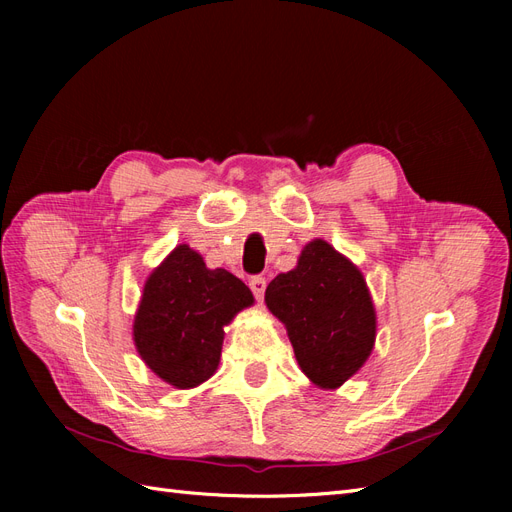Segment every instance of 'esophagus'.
Masks as SVG:
<instances>
[{"label": "esophagus", "instance_id": "esophagus-1", "mask_svg": "<svg viewBox=\"0 0 512 512\" xmlns=\"http://www.w3.org/2000/svg\"><path fill=\"white\" fill-rule=\"evenodd\" d=\"M250 288H252V292H254V297L260 301L262 297H265V288H267V280L265 277H260V275H256V277H252L250 280Z\"/></svg>", "mask_w": 512, "mask_h": 512}]
</instances>
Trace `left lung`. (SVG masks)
Returning <instances> with one entry per match:
<instances>
[{
  "instance_id": "obj_1",
  "label": "left lung",
  "mask_w": 512,
  "mask_h": 512,
  "mask_svg": "<svg viewBox=\"0 0 512 512\" xmlns=\"http://www.w3.org/2000/svg\"><path fill=\"white\" fill-rule=\"evenodd\" d=\"M265 303L303 374L324 391L339 389L374 350L378 320L365 277L329 241H309L297 267L267 286Z\"/></svg>"
}]
</instances>
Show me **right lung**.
<instances>
[{"label": "right lung", "mask_w": 512, "mask_h": 512, "mask_svg": "<svg viewBox=\"0 0 512 512\" xmlns=\"http://www.w3.org/2000/svg\"><path fill=\"white\" fill-rule=\"evenodd\" d=\"M254 294L226 269H209L190 245H177L149 273L132 339L143 363L175 389H194L220 365L224 327Z\"/></svg>", "instance_id": "right-lung-1"}]
</instances>
